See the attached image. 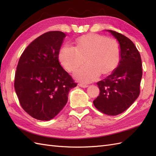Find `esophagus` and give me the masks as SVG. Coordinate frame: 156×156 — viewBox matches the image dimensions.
<instances>
[{
	"label": "esophagus",
	"instance_id": "34e87169",
	"mask_svg": "<svg viewBox=\"0 0 156 156\" xmlns=\"http://www.w3.org/2000/svg\"><path fill=\"white\" fill-rule=\"evenodd\" d=\"M78 85L80 86V87H82V88H87L88 87V84H79Z\"/></svg>",
	"mask_w": 156,
	"mask_h": 156
}]
</instances>
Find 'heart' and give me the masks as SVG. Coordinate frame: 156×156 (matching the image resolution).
Segmentation results:
<instances>
[{
	"mask_svg": "<svg viewBox=\"0 0 156 156\" xmlns=\"http://www.w3.org/2000/svg\"><path fill=\"white\" fill-rule=\"evenodd\" d=\"M59 59L69 72H74L86 63L88 65L75 74L82 82H89L99 75L111 74L121 61V48L117 41L104 35L89 34L78 38L75 48L66 45L61 48Z\"/></svg>",
	"mask_w": 156,
	"mask_h": 156,
	"instance_id": "b5f03b06",
	"label": "heart"
}]
</instances>
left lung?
I'll use <instances>...</instances> for the list:
<instances>
[{"instance_id":"8db88e82","label":"left lung","mask_w":156,"mask_h":156,"mask_svg":"<svg viewBox=\"0 0 156 156\" xmlns=\"http://www.w3.org/2000/svg\"><path fill=\"white\" fill-rule=\"evenodd\" d=\"M108 31L120 44L121 61L111 75L97 82L100 93L93 104L102 113L114 116L127 110L139 97L143 72L141 55L133 43L118 32Z\"/></svg>"}]
</instances>
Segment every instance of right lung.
Instances as JSON below:
<instances>
[{"instance_id": "right-lung-1", "label": "right lung", "mask_w": 156, "mask_h": 156, "mask_svg": "<svg viewBox=\"0 0 156 156\" xmlns=\"http://www.w3.org/2000/svg\"><path fill=\"white\" fill-rule=\"evenodd\" d=\"M65 37L59 31L42 34L25 49L16 66L14 86L20 105L38 120L55 117L67 103L69 91L77 86L59 62Z\"/></svg>"}]
</instances>
